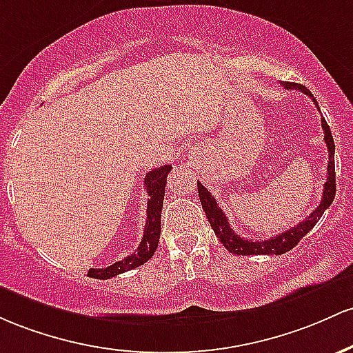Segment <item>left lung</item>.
Segmentation results:
<instances>
[{
	"instance_id": "left-lung-1",
	"label": "left lung",
	"mask_w": 353,
	"mask_h": 353,
	"mask_svg": "<svg viewBox=\"0 0 353 353\" xmlns=\"http://www.w3.org/2000/svg\"><path fill=\"white\" fill-rule=\"evenodd\" d=\"M283 86L287 90H300L302 93L308 94V97L314 100V103L319 108V103L314 98V94L310 93L303 85H299V83H288L285 81ZM322 128L323 134H325V143L328 150V166H327V181L323 185V196L322 201L319 203L314 212L308 215L307 220H302L300 223H296L290 230H285L280 235L272 236L268 240H245L241 236L236 235L233 232L232 227H230L227 215L223 213V210L219 207L215 198L212 196V193L208 192L203 185L198 181V196H200L201 207H203L205 215H207V220L212 225L213 232H215L216 239L220 240V243H223V247L227 248L228 252H232L233 255H283L285 252L292 250L295 245H299V241L310 232L312 228L315 227L316 221L320 220V216L323 215V212L330 207L332 201L335 198V143L334 138H332L330 126L327 125L325 118H322Z\"/></svg>"
}]
</instances>
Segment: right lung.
Instances as JSON below:
<instances>
[{
  "instance_id": "right-lung-1",
  "label": "right lung",
  "mask_w": 353,
  "mask_h": 353,
  "mask_svg": "<svg viewBox=\"0 0 353 353\" xmlns=\"http://www.w3.org/2000/svg\"><path fill=\"white\" fill-rule=\"evenodd\" d=\"M172 165H163L160 168L152 170L148 175L145 176V188L148 193V203H146V225L143 232V239H141L140 245L132 255L126 259L120 260V262L110 265L105 268H90L88 275L91 279H100L108 280L112 276L120 275L133 268L140 267L148 262L155 253L158 247V240H160L161 232V208H163V196H165V185L166 176H168Z\"/></svg>"
}]
</instances>
